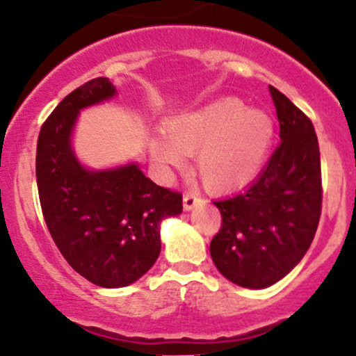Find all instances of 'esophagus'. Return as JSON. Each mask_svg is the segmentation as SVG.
<instances>
[{
	"label": "esophagus",
	"mask_w": 356,
	"mask_h": 356,
	"mask_svg": "<svg viewBox=\"0 0 356 356\" xmlns=\"http://www.w3.org/2000/svg\"><path fill=\"white\" fill-rule=\"evenodd\" d=\"M199 202H201V195H199L197 191H191L184 194V209L186 211L194 209Z\"/></svg>",
	"instance_id": "esophagus-1"
}]
</instances>
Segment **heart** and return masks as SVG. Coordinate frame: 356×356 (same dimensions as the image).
I'll return each instance as SVG.
<instances>
[{
    "label": "heart",
    "mask_w": 356,
    "mask_h": 356,
    "mask_svg": "<svg viewBox=\"0 0 356 356\" xmlns=\"http://www.w3.org/2000/svg\"><path fill=\"white\" fill-rule=\"evenodd\" d=\"M164 138L150 142V154L162 167H181L182 154H195V170L212 191L243 186L263 165L275 136L268 113L248 110L243 102L220 99L170 118Z\"/></svg>",
    "instance_id": "b5f03b06"
}]
</instances>
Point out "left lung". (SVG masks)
<instances>
[{
	"mask_svg": "<svg viewBox=\"0 0 356 356\" xmlns=\"http://www.w3.org/2000/svg\"><path fill=\"white\" fill-rule=\"evenodd\" d=\"M281 142L244 192L214 201L222 216L211 241L216 268L244 288H268L306 254L321 216L316 132L300 108L269 85Z\"/></svg>",
	"mask_w": 356,
	"mask_h": 356,
	"instance_id": "8db88e82",
	"label": "left lung"
}]
</instances>
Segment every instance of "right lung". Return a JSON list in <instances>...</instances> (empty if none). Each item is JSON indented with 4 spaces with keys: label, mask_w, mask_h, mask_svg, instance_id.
I'll return each mask as SVG.
<instances>
[{
    "label": "right lung",
    "mask_w": 356,
    "mask_h": 356,
    "mask_svg": "<svg viewBox=\"0 0 356 356\" xmlns=\"http://www.w3.org/2000/svg\"><path fill=\"white\" fill-rule=\"evenodd\" d=\"M115 95L99 76L68 93L43 122L36 186L44 222L67 263L90 283L122 288L161 254V220L182 212V194L145 177L137 165L90 172L75 159L70 134L80 108Z\"/></svg>",
    "instance_id": "obj_1"
}]
</instances>
